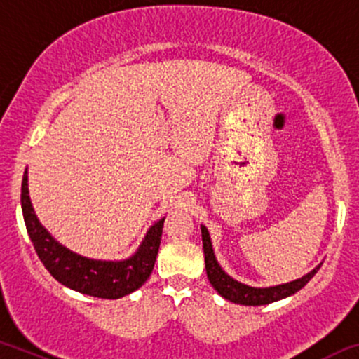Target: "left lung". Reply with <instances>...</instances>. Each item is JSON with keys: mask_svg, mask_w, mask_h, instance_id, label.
<instances>
[{"mask_svg": "<svg viewBox=\"0 0 359 359\" xmlns=\"http://www.w3.org/2000/svg\"><path fill=\"white\" fill-rule=\"evenodd\" d=\"M201 233H203V249H204V262H206V274L212 288L218 291L223 298L226 300L240 303V305H267V303H273L283 298L291 297L297 291H300L310 279L317 274V271L320 269V264L315 267L313 271H310L309 274L302 276L300 279H294L291 283H285V285L278 286H269V288H254V286H247L243 283H238L237 279H233L231 276H228L222 269L218 261L215 257V252H212L211 245V237L208 228L201 226Z\"/></svg>", "mask_w": 359, "mask_h": 359, "instance_id": "8db88e82", "label": "left lung"}]
</instances>
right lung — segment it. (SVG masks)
Instances as JSON below:
<instances>
[{
	"label": "right lung",
	"instance_id": "right-lung-1",
	"mask_svg": "<svg viewBox=\"0 0 359 359\" xmlns=\"http://www.w3.org/2000/svg\"><path fill=\"white\" fill-rule=\"evenodd\" d=\"M29 175L27 170L22 180V211L27 231L34 249L46 269L61 285L97 298L117 300L126 297L147 283L158 255L163 222H156L148 230L140 249L126 261H95L74 254L50 237L35 216L29 196Z\"/></svg>",
	"mask_w": 359,
	"mask_h": 359
}]
</instances>
